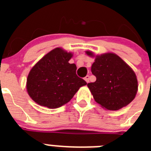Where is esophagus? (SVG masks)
<instances>
[{"instance_id":"34e87169","label":"esophagus","mask_w":151,"mask_h":151,"mask_svg":"<svg viewBox=\"0 0 151 151\" xmlns=\"http://www.w3.org/2000/svg\"><path fill=\"white\" fill-rule=\"evenodd\" d=\"M89 78H90V76H86L85 77V78H84V79L85 80V82H87V83H88V82H89Z\"/></svg>"}]
</instances>
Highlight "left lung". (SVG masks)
<instances>
[{"label": "left lung", "instance_id": "left-lung-1", "mask_svg": "<svg viewBox=\"0 0 151 151\" xmlns=\"http://www.w3.org/2000/svg\"><path fill=\"white\" fill-rule=\"evenodd\" d=\"M94 57L91 51H86ZM96 81L88 84L94 101L108 110H118L135 97L138 80L132 69L113 53L97 55L91 66Z\"/></svg>", "mask_w": 151, "mask_h": 151}]
</instances>
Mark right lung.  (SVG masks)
Returning <instances> with one entry per match:
<instances>
[{
  "instance_id": "add662e5",
  "label": "right lung",
  "mask_w": 151,
  "mask_h": 151,
  "mask_svg": "<svg viewBox=\"0 0 151 151\" xmlns=\"http://www.w3.org/2000/svg\"><path fill=\"white\" fill-rule=\"evenodd\" d=\"M73 54L60 47L52 50L32 68L26 89L35 103L50 109L66 104L78 89L87 85L77 76L76 66L69 63Z\"/></svg>"
}]
</instances>
